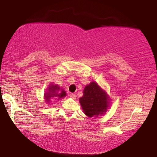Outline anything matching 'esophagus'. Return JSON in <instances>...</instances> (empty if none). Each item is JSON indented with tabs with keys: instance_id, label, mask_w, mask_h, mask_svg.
I'll return each instance as SVG.
<instances>
[{
	"instance_id": "34e87169",
	"label": "esophagus",
	"mask_w": 157,
	"mask_h": 157,
	"mask_svg": "<svg viewBox=\"0 0 157 157\" xmlns=\"http://www.w3.org/2000/svg\"><path fill=\"white\" fill-rule=\"evenodd\" d=\"M68 96H70L71 98H76V94H73V93H69L68 94Z\"/></svg>"
}]
</instances>
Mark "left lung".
Returning <instances> with one entry per match:
<instances>
[{"label": "left lung", "instance_id": "1", "mask_svg": "<svg viewBox=\"0 0 157 157\" xmlns=\"http://www.w3.org/2000/svg\"><path fill=\"white\" fill-rule=\"evenodd\" d=\"M79 101L87 117H97L106 111L109 98L97 83L91 82L85 87L83 95L79 98Z\"/></svg>", "mask_w": 157, "mask_h": 157}]
</instances>
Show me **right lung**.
Instances as JSON below:
<instances>
[{"instance_id": "add662e5", "label": "right lung", "mask_w": 157, "mask_h": 157, "mask_svg": "<svg viewBox=\"0 0 157 157\" xmlns=\"http://www.w3.org/2000/svg\"><path fill=\"white\" fill-rule=\"evenodd\" d=\"M48 89V91H49V93H47L46 94V100L47 101H49L50 100L51 98H55L56 99L57 98H59V99L60 98H63V96H65L66 94V91H63V90L61 89V92L60 94H56V91H59L60 89V88L58 86H54V85H51L49 86Z\"/></svg>"}]
</instances>
